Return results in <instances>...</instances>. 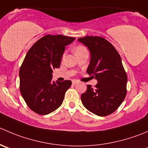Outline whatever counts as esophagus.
Listing matches in <instances>:
<instances>
[{
	"instance_id": "1",
	"label": "esophagus",
	"mask_w": 148,
	"mask_h": 148,
	"mask_svg": "<svg viewBox=\"0 0 148 148\" xmlns=\"http://www.w3.org/2000/svg\"><path fill=\"white\" fill-rule=\"evenodd\" d=\"M77 82H78V81H77V80H72V84H77Z\"/></svg>"
}]
</instances>
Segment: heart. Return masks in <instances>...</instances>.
Segmentation results:
<instances>
[{
	"label": "heart",
	"mask_w": 148,
	"mask_h": 148,
	"mask_svg": "<svg viewBox=\"0 0 148 148\" xmlns=\"http://www.w3.org/2000/svg\"><path fill=\"white\" fill-rule=\"evenodd\" d=\"M86 48H84V47L82 46V45H79V46H77V48L74 49V53H79V52H82V51H85ZM64 56V55L63 56V57Z\"/></svg>",
	"instance_id": "obj_1"
}]
</instances>
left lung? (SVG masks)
I'll list each match as a JSON object with an SVG mask.
<instances>
[{"label":"left lung","instance_id":"8db88e82","mask_svg":"<svg viewBox=\"0 0 148 148\" xmlns=\"http://www.w3.org/2000/svg\"><path fill=\"white\" fill-rule=\"evenodd\" d=\"M90 53L87 73L97 81L95 87L88 84L82 94L83 106L99 116L114 113L127 95V76L121 57L111 43L101 37L87 36L78 39Z\"/></svg>","mask_w":148,"mask_h":148}]
</instances>
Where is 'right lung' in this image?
Wrapping results in <instances>:
<instances>
[{
	"label": "right lung",
	"instance_id": "right-lung-1",
	"mask_svg": "<svg viewBox=\"0 0 148 148\" xmlns=\"http://www.w3.org/2000/svg\"><path fill=\"white\" fill-rule=\"evenodd\" d=\"M74 38L48 34L29 50L19 70L20 92L30 109L47 115L61 106L71 82H54L53 70L61 65L65 46Z\"/></svg>",
	"mask_w": 148,
	"mask_h": 148
}]
</instances>
